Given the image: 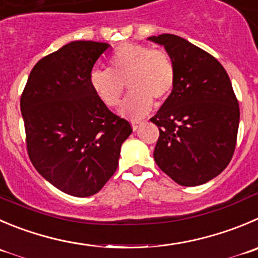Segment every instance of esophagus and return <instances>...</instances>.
<instances>
[{"label": "esophagus", "mask_w": 258, "mask_h": 258, "mask_svg": "<svg viewBox=\"0 0 258 258\" xmlns=\"http://www.w3.org/2000/svg\"><path fill=\"white\" fill-rule=\"evenodd\" d=\"M142 121H138V120H134V121H132V126H133V131H138L139 126H141Z\"/></svg>", "instance_id": "1"}]
</instances>
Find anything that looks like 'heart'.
Here are the masks:
<instances>
[{
  "mask_svg": "<svg viewBox=\"0 0 258 258\" xmlns=\"http://www.w3.org/2000/svg\"><path fill=\"white\" fill-rule=\"evenodd\" d=\"M109 70H94L88 83L97 99L107 107L121 101L125 85L131 90L120 114L137 120L148 114L153 100L163 102L172 94L176 70L172 58L164 50L144 44L125 43L107 59Z\"/></svg>",
  "mask_w": 258,
  "mask_h": 258,
  "instance_id": "1",
  "label": "heart"
}]
</instances>
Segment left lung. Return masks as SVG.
Segmentation results:
<instances>
[{"instance_id": "8db88e82", "label": "left lung", "mask_w": 258, "mask_h": 258, "mask_svg": "<svg viewBox=\"0 0 258 258\" xmlns=\"http://www.w3.org/2000/svg\"><path fill=\"white\" fill-rule=\"evenodd\" d=\"M172 58L176 82L151 121L159 137L153 157L175 182L198 186L219 175L232 159L239 105L224 67L199 46L172 34L151 36Z\"/></svg>"}]
</instances>
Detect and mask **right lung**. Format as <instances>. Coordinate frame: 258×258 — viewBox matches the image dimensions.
<instances>
[{"label": "right lung", "instance_id": "add662e5", "mask_svg": "<svg viewBox=\"0 0 258 258\" xmlns=\"http://www.w3.org/2000/svg\"><path fill=\"white\" fill-rule=\"evenodd\" d=\"M109 44L71 41L31 70L20 100L31 163L68 195L99 192L117 168L132 125L105 106L88 77Z\"/></svg>", "mask_w": 258, "mask_h": 258}]
</instances>
